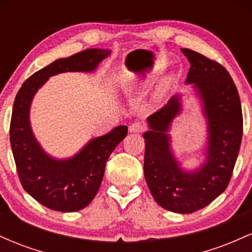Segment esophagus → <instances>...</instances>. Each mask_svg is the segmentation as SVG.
Here are the masks:
<instances>
[{
  "label": "esophagus",
  "instance_id": "1",
  "mask_svg": "<svg viewBox=\"0 0 252 252\" xmlns=\"http://www.w3.org/2000/svg\"><path fill=\"white\" fill-rule=\"evenodd\" d=\"M144 128H146V126H144L143 123L135 122V123H132L131 126H129V131L130 132H142L143 130H144Z\"/></svg>",
  "mask_w": 252,
  "mask_h": 252
}]
</instances>
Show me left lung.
Returning <instances> with one entry per match:
<instances>
[{
  "mask_svg": "<svg viewBox=\"0 0 252 252\" xmlns=\"http://www.w3.org/2000/svg\"><path fill=\"white\" fill-rule=\"evenodd\" d=\"M190 63L186 83L193 84L207 121L206 160L187 172L170 150L167 134L180 114V96L148 117L144 132V178L155 201L164 210L187 215L204 209L226 189L241 148L243 115L238 91L220 63L189 48H182Z\"/></svg>",
  "mask_w": 252,
  "mask_h": 252,
  "instance_id": "1",
  "label": "left lung"
}]
</instances>
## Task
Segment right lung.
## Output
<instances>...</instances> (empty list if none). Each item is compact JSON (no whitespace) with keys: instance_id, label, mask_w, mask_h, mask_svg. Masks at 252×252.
Here are the masks:
<instances>
[{"instance_id":"add662e5","label":"right lung","mask_w":252,"mask_h":252,"mask_svg":"<svg viewBox=\"0 0 252 252\" xmlns=\"http://www.w3.org/2000/svg\"><path fill=\"white\" fill-rule=\"evenodd\" d=\"M109 54V50L91 48L58 59L32 74L15 97L9 132L20 182L28 194L51 210L76 212L88 206L99 189L110 154L128 134V126H116L90 141L73 158L57 160L43 152L32 131V99L50 77L92 72Z\"/></svg>"}]
</instances>
